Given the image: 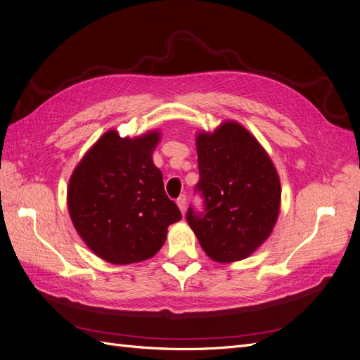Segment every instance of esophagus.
<instances>
[{
  "label": "esophagus",
  "instance_id": "34e87169",
  "mask_svg": "<svg viewBox=\"0 0 360 360\" xmlns=\"http://www.w3.org/2000/svg\"><path fill=\"white\" fill-rule=\"evenodd\" d=\"M177 205H179V209L181 210V213L186 212V195H184V193L180 195V197L177 198Z\"/></svg>",
  "mask_w": 360,
  "mask_h": 360
}]
</instances>
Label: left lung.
Here are the masks:
<instances>
[{"label":"left lung","mask_w":360,"mask_h":360,"mask_svg":"<svg viewBox=\"0 0 360 360\" xmlns=\"http://www.w3.org/2000/svg\"><path fill=\"white\" fill-rule=\"evenodd\" d=\"M202 212L189 205L186 221L204 252L219 263L249 257L274 230L281 184L264 148L234 122L197 138Z\"/></svg>","instance_id":"left-lung-1"}]
</instances>
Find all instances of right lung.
<instances>
[{"label":"right lung","instance_id":"1","mask_svg":"<svg viewBox=\"0 0 360 360\" xmlns=\"http://www.w3.org/2000/svg\"><path fill=\"white\" fill-rule=\"evenodd\" d=\"M159 134L135 139L106 132L72 174L69 213L76 231L96 255L112 264L153 257L167 228L181 219L151 160Z\"/></svg>","mask_w":360,"mask_h":360}]
</instances>
